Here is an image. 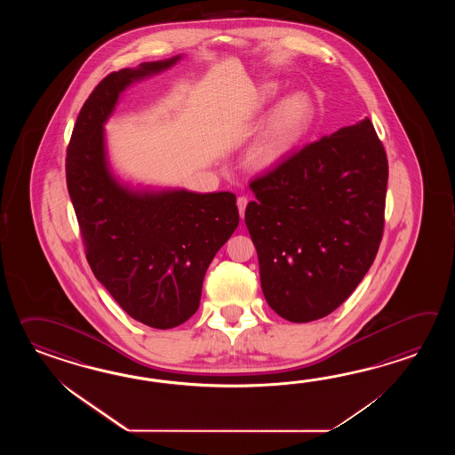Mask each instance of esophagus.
Instances as JSON below:
<instances>
[{"mask_svg":"<svg viewBox=\"0 0 455 455\" xmlns=\"http://www.w3.org/2000/svg\"><path fill=\"white\" fill-rule=\"evenodd\" d=\"M247 204H249V198H247V196H239V198H237V208H239V214H241L242 220H243Z\"/></svg>","mask_w":455,"mask_h":455,"instance_id":"1","label":"esophagus"}]
</instances>
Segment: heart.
Segmentation results:
<instances>
[{
    "label": "heart",
    "mask_w": 455,
    "mask_h": 455,
    "mask_svg": "<svg viewBox=\"0 0 455 455\" xmlns=\"http://www.w3.org/2000/svg\"><path fill=\"white\" fill-rule=\"evenodd\" d=\"M276 94L275 84H267L257 92V107L268 104ZM314 118L309 97L292 94L275 108L260 138L251 149V161L259 167H270L281 161L298 145Z\"/></svg>",
    "instance_id": "b5f03b06"
}]
</instances>
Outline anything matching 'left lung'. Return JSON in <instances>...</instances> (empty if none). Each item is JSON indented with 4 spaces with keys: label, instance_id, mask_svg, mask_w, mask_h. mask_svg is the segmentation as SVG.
I'll use <instances>...</instances> for the list:
<instances>
[{
    "label": "left lung",
    "instance_id": "obj_1",
    "mask_svg": "<svg viewBox=\"0 0 455 455\" xmlns=\"http://www.w3.org/2000/svg\"><path fill=\"white\" fill-rule=\"evenodd\" d=\"M388 163L372 122L339 128L251 180L245 224L261 290L283 319H322L348 299L378 255Z\"/></svg>",
    "mask_w": 455,
    "mask_h": 455
}]
</instances>
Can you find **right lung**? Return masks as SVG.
Instances as JSON below:
<instances>
[{"instance_id": "obj_1", "label": "right lung", "mask_w": 455, "mask_h": 455, "mask_svg": "<svg viewBox=\"0 0 455 455\" xmlns=\"http://www.w3.org/2000/svg\"><path fill=\"white\" fill-rule=\"evenodd\" d=\"M177 60L107 75L81 108L67 149V185L91 270L130 317L161 330L194 315L204 273L239 226L231 192L138 194L107 169L102 125L118 94Z\"/></svg>"}]
</instances>
